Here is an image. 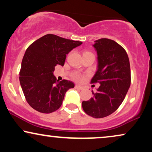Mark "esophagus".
Segmentation results:
<instances>
[{
	"label": "esophagus",
	"instance_id": "34e87169",
	"mask_svg": "<svg viewBox=\"0 0 152 152\" xmlns=\"http://www.w3.org/2000/svg\"><path fill=\"white\" fill-rule=\"evenodd\" d=\"M75 88H76V89H78V90H83V87H82V86H78V85L75 86Z\"/></svg>",
	"mask_w": 152,
	"mask_h": 152
}]
</instances>
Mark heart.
Instances as JSON below:
<instances>
[{
  "instance_id": "heart-1",
  "label": "heart",
  "mask_w": 152,
  "mask_h": 152,
  "mask_svg": "<svg viewBox=\"0 0 152 152\" xmlns=\"http://www.w3.org/2000/svg\"><path fill=\"white\" fill-rule=\"evenodd\" d=\"M72 78H73V79L76 80V81H78V82L81 81V80H83V78L82 75L78 72H76V73H74V74H73Z\"/></svg>"
}]
</instances>
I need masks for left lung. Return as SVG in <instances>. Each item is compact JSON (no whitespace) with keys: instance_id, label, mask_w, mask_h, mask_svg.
Returning a JSON list of instances; mask_svg holds the SVG:
<instances>
[{"instance_id":"1","label":"left lung","mask_w":152,"mask_h":152,"mask_svg":"<svg viewBox=\"0 0 152 152\" xmlns=\"http://www.w3.org/2000/svg\"><path fill=\"white\" fill-rule=\"evenodd\" d=\"M97 53V70L91 83H99L93 97L83 101L82 107L95 118L106 117L121 104L130 86L129 58L124 48L108 38H100L93 45Z\"/></svg>"}]
</instances>
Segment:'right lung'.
Instances as JSON below:
<instances>
[{
    "label": "right lung",
    "mask_w": 152,
    "mask_h": 152,
    "mask_svg": "<svg viewBox=\"0 0 152 152\" xmlns=\"http://www.w3.org/2000/svg\"><path fill=\"white\" fill-rule=\"evenodd\" d=\"M82 42L54 34L38 38L26 49L20 72V82L26 101L32 108L50 114L61 107L66 92L74 87L67 80L58 81L55 66H64L66 55Z\"/></svg>",
    "instance_id": "add662e5"
}]
</instances>
